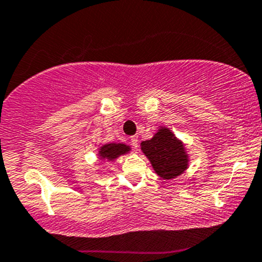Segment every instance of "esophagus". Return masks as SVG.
I'll list each match as a JSON object with an SVG mask.
<instances>
[{
    "instance_id": "34e87169",
    "label": "esophagus",
    "mask_w": 262,
    "mask_h": 262,
    "mask_svg": "<svg viewBox=\"0 0 262 262\" xmlns=\"http://www.w3.org/2000/svg\"><path fill=\"white\" fill-rule=\"evenodd\" d=\"M130 143H132V145H133V148H136V149H138V137H136V136H133V137H130Z\"/></svg>"
}]
</instances>
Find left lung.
Returning <instances> with one entry per match:
<instances>
[{"instance_id":"1","label":"left lung","mask_w":262,"mask_h":262,"mask_svg":"<svg viewBox=\"0 0 262 262\" xmlns=\"http://www.w3.org/2000/svg\"><path fill=\"white\" fill-rule=\"evenodd\" d=\"M142 150L157 174L163 180H172L182 174L188 164L183 144L167 128L159 129L152 139L142 142Z\"/></svg>"}]
</instances>
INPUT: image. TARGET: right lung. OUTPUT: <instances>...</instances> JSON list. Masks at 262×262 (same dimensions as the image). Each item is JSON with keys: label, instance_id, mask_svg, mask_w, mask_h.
<instances>
[{"label": "right lung", "instance_id": "right-lung-1", "mask_svg": "<svg viewBox=\"0 0 262 262\" xmlns=\"http://www.w3.org/2000/svg\"><path fill=\"white\" fill-rule=\"evenodd\" d=\"M129 150V147H126L125 144H115V143H112V144L103 145L99 150V154L103 159H109V161H114L117 157H119L120 154L126 153Z\"/></svg>", "mask_w": 262, "mask_h": 262}]
</instances>
